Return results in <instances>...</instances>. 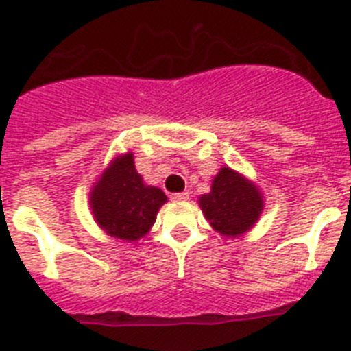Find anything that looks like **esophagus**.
Listing matches in <instances>:
<instances>
[{
    "mask_svg": "<svg viewBox=\"0 0 351 351\" xmlns=\"http://www.w3.org/2000/svg\"><path fill=\"white\" fill-rule=\"evenodd\" d=\"M188 192H181V193H172V195H170V199H172V201H178V202H181V201H188Z\"/></svg>",
    "mask_w": 351,
    "mask_h": 351,
    "instance_id": "1",
    "label": "esophagus"
}]
</instances>
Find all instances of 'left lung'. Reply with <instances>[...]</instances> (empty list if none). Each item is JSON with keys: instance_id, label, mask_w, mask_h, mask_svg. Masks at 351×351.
I'll use <instances>...</instances> for the list:
<instances>
[{"instance_id": "left-lung-1", "label": "left lung", "mask_w": 351, "mask_h": 351, "mask_svg": "<svg viewBox=\"0 0 351 351\" xmlns=\"http://www.w3.org/2000/svg\"><path fill=\"white\" fill-rule=\"evenodd\" d=\"M199 206L211 228L224 237H239L256 224L263 197L244 176L222 167L211 182V192L199 197Z\"/></svg>"}]
</instances>
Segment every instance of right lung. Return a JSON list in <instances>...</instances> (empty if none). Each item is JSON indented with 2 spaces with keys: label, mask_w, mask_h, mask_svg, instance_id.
I'll use <instances>...</instances> for the list:
<instances>
[{
  "label": "right lung",
  "mask_w": 351,
  "mask_h": 351,
  "mask_svg": "<svg viewBox=\"0 0 351 351\" xmlns=\"http://www.w3.org/2000/svg\"><path fill=\"white\" fill-rule=\"evenodd\" d=\"M165 202L167 195L159 188L147 186L136 172L132 152L112 159L89 195L97 224L107 234L127 242L149 233Z\"/></svg>",
  "instance_id": "right-lung-1"
}]
</instances>
